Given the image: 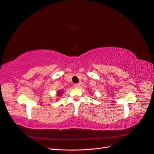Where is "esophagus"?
Returning a JSON list of instances; mask_svg holds the SVG:
<instances>
[{
	"mask_svg": "<svg viewBox=\"0 0 154 154\" xmlns=\"http://www.w3.org/2000/svg\"><path fill=\"white\" fill-rule=\"evenodd\" d=\"M80 83H76V84L74 85V87L75 88H78V87H80Z\"/></svg>",
	"mask_w": 154,
	"mask_h": 154,
	"instance_id": "esophagus-1",
	"label": "esophagus"
}]
</instances>
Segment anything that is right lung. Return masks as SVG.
<instances>
[{
    "label": "right lung",
    "mask_w": 154,
    "mask_h": 154,
    "mask_svg": "<svg viewBox=\"0 0 154 154\" xmlns=\"http://www.w3.org/2000/svg\"><path fill=\"white\" fill-rule=\"evenodd\" d=\"M62 91H58V92H57V96H60V95L62 94Z\"/></svg>",
    "instance_id": "obj_1"
}]
</instances>
